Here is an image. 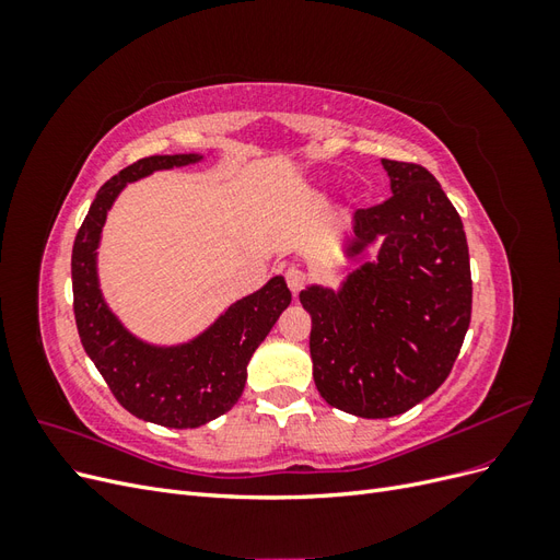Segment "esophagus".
Returning <instances> with one entry per match:
<instances>
[{
	"label": "esophagus",
	"mask_w": 560,
	"mask_h": 560,
	"mask_svg": "<svg viewBox=\"0 0 560 560\" xmlns=\"http://www.w3.org/2000/svg\"><path fill=\"white\" fill-rule=\"evenodd\" d=\"M284 280H287V287H290V290H292V294H299L303 287L308 284V273L303 268H299V266H292V268H287Z\"/></svg>",
	"instance_id": "esophagus-1"
}]
</instances>
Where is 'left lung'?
Returning <instances> with one entry per match:
<instances>
[{"mask_svg": "<svg viewBox=\"0 0 560 560\" xmlns=\"http://www.w3.org/2000/svg\"><path fill=\"white\" fill-rule=\"evenodd\" d=\"M393 196L354 212V245L383 238L378 259L341 292L308 287L313 378L322 399L360 418L413 409L442 385L471 317L469 249L460 214L432 173L383 159Z\"/></svg>", "mask_w": 560, "mask_h": 560, "instance_id": "obj_1", "label": "left lung"}]
</instances>
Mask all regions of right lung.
Listing matches in <instances>:
<instances>
[{"label":"right lung","mask_w":560,"mask_h":560,"mask_svg":"<svg viewBox=\"0 0 560 560\" xmlns=\"http://www.w3.org/2000/svg\"><path fill=\"white\" fill-rule=\"evenodd\" d=\"M200 161L196 154L149 156L100 186L72 247L74 319L83 350L126 411L165 428H198L241 399L252 352L290 306L284 278H273L219 317L196 341L154 348L130 336L97 290L95 249L114 198L126 182Z\"/></svg>","instance_id":"1"}]
</instances>
